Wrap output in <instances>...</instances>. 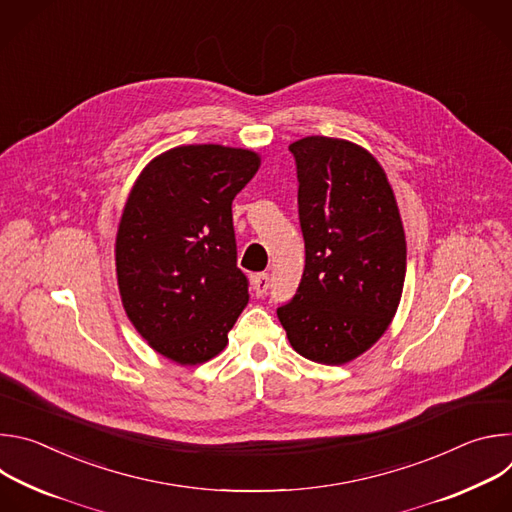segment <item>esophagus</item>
<instances>
[{
  "label": "esophagus",
  "mask_w": 512,
  "mask_h": 512,
  "mask_svg": "<svg viewBox=\"0 0 512 512\" xmlns=\"http://www.w3.org/2000/svg\"><path fill=\"white\" fill-rule=\"evenodd\" d=\"M253 289H255V294L259 298H263L267 294V289H269V275L267 273H257L253 277Z\"/></svg>",
  "instance_id": "obj_1"
}]
</instances>
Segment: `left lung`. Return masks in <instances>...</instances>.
Instances as JSON below:
<instances>
[{
  "mask_svg": "<svg viewBox=\"0 0 512 512\" xmlns=\"http://www.w3.org/2000/svg\"><path fill=\"white\" fill-rule=\"evenodd\" d=\"M289 152L306 267L277 318L298 354L344 364L367 352L397 312L407 269L401 214L385 170L360 145L312 135Z\"/></svg>",
  "mask_w": 512,
  "mask_h": 512,
  "instance_id": "obj_1",
  "label": "left lung"
}]
</instances>
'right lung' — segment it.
I'll list each match as a JSON object with an SVG mask.
<instances>
[{
    "mask_svg": "<svg viewBox=\"0 0 512 512\" xmlns=\"http://www.w3.org/2000/svg\"><path fill=\"white\" fill-rule=\"evenodd\" d=\"M259 166L251 150L180 145L145 166L129 192L115 239L121 302L174 362L216 356L249 302L231 206Z\"/></svg>",
    "mask_w": 512,
    "mask_h": 512,
    "instance_id": "add662e5",
    "label": "right lung"
}]
</instances>
